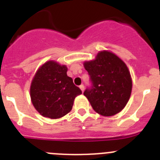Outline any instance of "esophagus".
<instances>
[{"mask_svg":"<svg viewBox=\"0 0 160 160\" xmlns=\"http://www.w3.org/2000/svg\"><path fill=\"white\" fill-rule=\"evenodd\" d=\"M79 88L81 89V90L82 91H84V89H85V87H84V85L83 84H82V85H80V86H79Z\"/></svg>","mask_w":160,"mask_h":160,"instance_id":"obj_1","label":"esophagus"}]
</instances>
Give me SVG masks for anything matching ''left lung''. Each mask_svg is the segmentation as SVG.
<instances>
[{
  "label": "left lung",
  "instance_id": "1",
  "mask_svg": "<svg viewBox=\"0 0 160 160\" xmlns=\"http://www.w3.org/2000/svg\"><path fill=\"white\" fill-rule=\"evenodd\" d=\"M84 67L91 87L83 94L94 111L103 116H112L122 111L132 89L131 73L125 63L114 53L104 50L94 60L85 62Z\"/></svg>",
  "mask_w": 160,
  "mask_h": 160
}]
</instances>
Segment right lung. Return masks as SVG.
Segmentation results:
<instances>
[{"instance_id": "add662e5", "label": "right lung", "mask_w": 160, "mask_h": 160, "mask_svg": "<svg viewBox=\"0 0 160 160\" xmlns=\"http://www.w3.org/2000/svg\"><path fill=\"white\" fill-rule=\"evenodd\" d=\"M67 67L49 61L37 71L30 87L32 105L42 116L59 118L71 111L82 90L67 76Z\"/></svg>"}]
</instances>
